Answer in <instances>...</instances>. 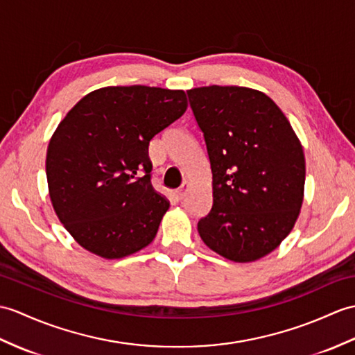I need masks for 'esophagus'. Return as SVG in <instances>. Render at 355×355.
<instances>
[{
	"label": "esophagus",
	"mask_w": 355,
	"mask_h": 355,
	"mask_svg": "<svg viewBox=\"0 0 355 355\" xmlns=\"http://www.w3.org/2000/svg\"><path fill=\"white\" fill-rule=\"evenodd\" d=\"M187 191H189V183H186V181H184V183H183V184H181V187H180V189H178V191L175 192V198H177V200H178V201H181V200H184V196H186Z\"/></svg>",
	"instance_id": "obj_1"
}]
</instances>
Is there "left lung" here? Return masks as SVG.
<instances>
[{
    "label": "left lung",
    "instance_id": "1",
    "mask_svg": "<svg viewBox=\"0 0 355 355\" xmlns=\"http://www.w3.org/2000/svg\"><path fill=\"white\" fill-rule=\"evenodd\" d=\"M204 133L213 205L198 233L227 260L250 263L278 248L300 216L306 157L282 109L242 86L187 90Z\"/></svg>",
    "mask_w": 355,
    "mask_h": 355
}]
</instances>
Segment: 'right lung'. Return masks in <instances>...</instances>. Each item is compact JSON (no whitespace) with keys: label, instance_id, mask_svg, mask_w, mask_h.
<instances>
[{"label":"right lung","instance_id":"add662e5","mask_svg":"<svg viewBox=\"0 0 355 355\" xmlns=\"http://www.w3.org/2000/svg\"><path fill=\"white\" fill-rule=\"evenodd\" d=\"M186 109L184 90L107 86L66 113L48 144V193L81 248L116 260L154 241L169 201L151 184L148 145Z\"/></svg>","mask_w":355,"mask_h":355}]
</instances>
